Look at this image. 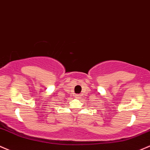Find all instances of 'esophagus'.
I'll return each mask as SVG.
<instances>
[{
    "mask_svg": "<svg viewBox=\"0 0 150 150\" xmlns=\"http://www.w3.org/2000/svg\"><path fill=\"white\" fill-rule=\"evenodd\" d=\"M76 97V98H80V96H81V95H79V94H76V95L75 96Z\"/></svg>",
    "mask_w": 150,
    "mask_h": 150,
    "instance_id": "34e87169",
    "label": "esophagus"
}]
</instances>
